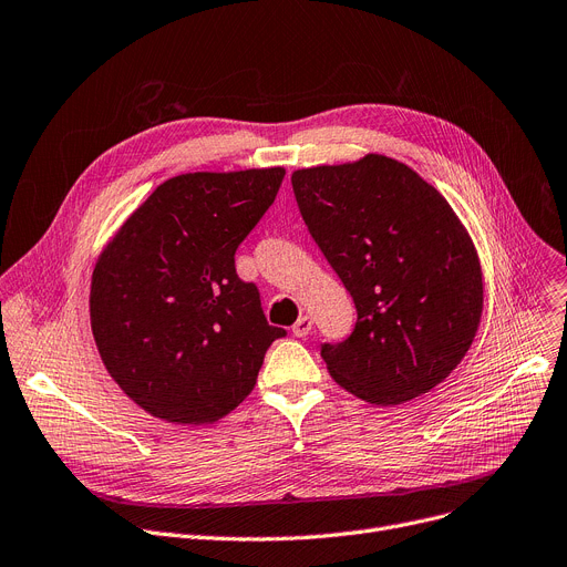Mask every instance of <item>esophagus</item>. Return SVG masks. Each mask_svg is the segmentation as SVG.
Instances as JSON below:
<instances>
[{
    "instance_id": "esophagus-1",
    "label": "esophagus",
    "mask_w": 567,
    "mask_h": 567,
    "mask_svg": "<svg viewBox=\"0 0 567 567\" xmlns=\"http://www.w3.org/2000/svg\"><path fill=\"white\" fill-rule=\"evenodd\" d=\"M293 336L296 338H306L310 331H312V319L308 317V315H303V317H299V321L293 323Z\"/></svg>"
}]
</instances>
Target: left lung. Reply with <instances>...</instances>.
<instances>
[{"instance_id":"obj_1","label":"left lung","mask_w":567,"mask_h":567,"mask_svg":"<svg viewBox=\"0 0 567 567\" xmlns=\"http://www.w3.org/2000/svg\"><path fill=\"white\" fill-rule=\"evenodd\" d=\"M291 186L359 312L344 342L321 344L331 377L379 406L430 393L462 363L483 315L481 259L451 204L379 154L296 169Z\"/></svg>"}]
</instances>
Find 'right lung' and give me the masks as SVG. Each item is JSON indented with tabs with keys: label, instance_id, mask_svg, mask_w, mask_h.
Instances as JSON below:
<instances>
[{
	"label": "right lung",
	"instance_id": "right-lung-1",
	"mask_svg": "<svg viewBox=\"0 0 567 567\" xmlns=\"http://www.w3.org/2000/svg\"><path fill=\"white\" fill-rule=\"evenodd\" d=\"M282 178V167L172 176L99 255L89 317L101 361L156 419L220 421L250 395L266 349L285 336L234 266Z\"/></svg>",
	"mask_w": 567,
	"mask_h": 567
}]
</instances>
